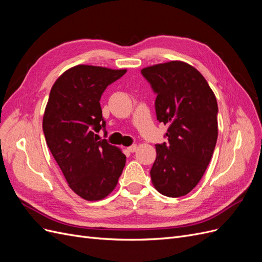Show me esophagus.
<instances>
[{"label":"esophagus","instance_id":"1","mask_svg":"<svg viewBox=\"0 0 262 262\" xmlns=\"http://www.w3.org/2000/svg\"><path fill=\"white\" fill-rule=\"evenodd\" d=\"M129 150V152H131V153H134L136 152V150L138 149V145H136V144H133V145H131V146H129L128 148H126Z\"/></svg>","mask_w":262,"mask_h":262}]
</instances>
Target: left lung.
<instances>
[{
    "label": "left lung",
    "instance_id": "obj_1",
    "mask_svg": "<svg viewBox=\"0 0 262 262\" xmlns=\"http://www.w3.org/2000/svg\"><path fill=\"white\" fill-rule=\"evenodd\" d=\"M157 94V120L168 124V143L156 144L150 179L158 192L186 195L207 170L217 140V101L203 75L182 61L142 69Z\"/></svg>",
    "mask_w": 262,
    "mask_h": 262
}]
</instances>
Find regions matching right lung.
Instances as JSON below:
<instances>
[{"instance_id": "right-lung-1", "label": "right lung", "mask_w": 262, "mask_h": 262, "mask_svg": "<svg viewBox=\"0 0 262 262\" xmlns=\"http://www.w3.org/2000/svg\"><path fill=\"white\" fill-rule=\"evenodd\" d=\"M125 72L85 64L71 68L54 82L45 109L47 145L69 187L87 201L112 193L125 165L122 150L98 141L96 134L106 125L101 95Z\"/></svg>"}]
</instances>
